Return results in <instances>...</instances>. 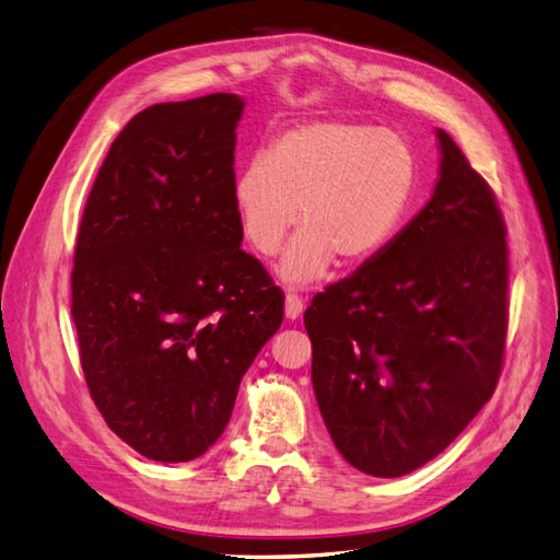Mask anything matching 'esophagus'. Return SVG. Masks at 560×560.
Listing matches in <instances>:
<instances>
[{"label": "esophagus", "mask_w": 560, "mask_h": 560, "mask_svg": "<svg viewBox=\"0 0 560 560\" xmlns=\"http://www.w3.org/2000/svg\"><path fill=\"white\" fill-rule=\"evenodd\" d=\"M303 298L298 293H289L285 295V317L289 319H298L303 315Z\"/></svg>", "instance_id": "esophagus-1"}]
</instances>
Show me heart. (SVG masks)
Wrapping results in <instances>:
<instances>
[{
    "mask_svg": "<svg viewBox=\"0 0 560 560\" xmlns=\"http://www.w3.org/2000/svg\"><path fill=\"white\" fill-rule=\"evenodd\" d=\"M418 188L410 142L360 121H312L271 140L241 166L233 207L250 248L275 255L301 210L279 275L293 285L370 262L394 238Z\"/></svg>",
    "mask_w": 560,
    "mask_h": 560,
    "instance_id": "heart-1",
    "label": "heart"
}]
</instances>
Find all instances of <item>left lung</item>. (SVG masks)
Instances as JSON below:
<instances>
[{
	"instance_id": "left-lung-1",
	"label": "left lung",
	"mask_w": 560,
	"mask_h": 560,
	"mask_svg": "<svg viewBox=\"0 0 560 560\" xmlns=\"http://www.w3.org/2000/svg\"><path fill=\"white\" fill-rule=\"evenodd\" d=\"M432 200L305 310L312 386L341 456L372 477L436 458L493 396L509 334L497 195L446 131Z\"/></svg>"
}]
</instances>
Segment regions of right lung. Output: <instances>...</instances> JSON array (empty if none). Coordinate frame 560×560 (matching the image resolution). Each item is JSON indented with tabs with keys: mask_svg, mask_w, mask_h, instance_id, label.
Segmentation results:
<instances>
[{
	"mask_svg": "<svg viewBox=\"0 0 560 560\" xmlns=\"http://www.w3.org/2000/svg\"><path fill=\"white\" fill-rule=\"evenodd\" d=\"M243 100L162 102L116 136L71 271L81 368L112 432L186 463L224 432L238 384L283 319V291L241 250L233 150Z\"/></svg>",
	"mask_w": 560,
	"mask_h": 560,
	"instance_id": "obj_1",
	"label": "right lung"
}]
</instances>
